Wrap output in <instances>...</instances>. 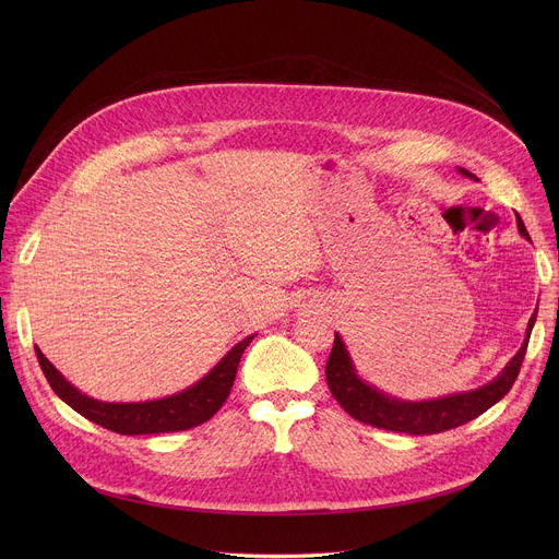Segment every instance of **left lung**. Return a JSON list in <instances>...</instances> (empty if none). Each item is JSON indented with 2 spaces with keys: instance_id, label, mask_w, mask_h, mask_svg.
<instances>
[{
  "instance_id": "8db88e82",
  "label": "left lung",
  "mask_w": 559,
  "mask_h": 559,
  "mask_svg": "<svg viewBox=\"0 0 559 559\" xmlns=\"http://www.w3.org/2000/svg\"><path fill=\"white\" fill-rule=\"evenodd\" d=\"M460 173L468 179H475L468 170L460 168ZM518 227L520 234L531 241V236L518 216ZM537 309L533 311L524 343L520 352L509 360V365L502 369V373L491 380L489 384L464 391V393H451L444 397H436V401H420V403H409V401H397V397H391L382 393L380 389L367 384L354 369V362L349 358V352L343 343V338L336 334L332 354L328 358L325 376L330 391L338 401V405L358 423L371 425L378 429L386 431H397V433H412V436H429V433H440L455 429L480 414H485L489 407H493L498 401L509 393L513 386L522 360L526 356L531 330L535 325Z\"/></svg>"
}]
</instances>
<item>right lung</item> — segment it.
I'll return each instance as SVG.
<instances>
[{
    "instance_id": "right-lung-1",
    "label": "right lung",
    "mask_w": 559,
    "mask_h": 559,
    "mask_svg": "<svg viewBox=\"0 0 559 559\" xmlns=\"http://www.w3.org/2000/svg\"><path fill=\"white\" fill-rule=\"evenodd\" d=\"M254 341V334L243 338L238 345H234L216 367L203 376L197 384L190 389H183L181 393L158 397V401L147 403H102L95 397L74 389L55 367L52 362L41 354L39 347H35L37 360L41 365V371L52 386V391L61 397V401L72 407L76 414L93 420L95 425L110 429L115 433L123 436H145V433H168V431H186L192 427H199L207 423L227 401L231 391L238 362L246 347Z\"/></svg>"
}]
</instances>
